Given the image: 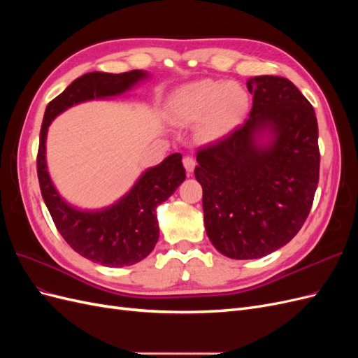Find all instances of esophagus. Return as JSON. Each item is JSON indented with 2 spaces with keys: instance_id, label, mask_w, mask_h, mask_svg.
Instances as JSON below:
<instances>
[{
  "instance_id": "esophagus-1",
  "label": "esophagus",
  "mask_w": 358,
  "mask_h": 358,
  "mask_svg": "<svg viewBox=\"0 0 358 358\" xmlns=\"http://www.w3.org/2000/svg\"><path fill=\"white\" fill-rule=\"evenodd\" d=\"M183 166H185V170L189 176V175H192L194 169H196V159H194L192 157H185L183 158Z\"/></svg>"
}]
</instances>
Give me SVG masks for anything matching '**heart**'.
I'll return each instance as SVG.
<instances>
[{
  "label": "heart",
  "mask_w": 358,
  "mask_h": 358,
  "mask_svg": "<svg viewBox=\"0 0 358 358\" xmlns=\"http://www.w3.org/2000/svg\"><path fill=\"white\" fill-rule=\"evenodd\" d=\"M249 109V95L237 83L203 79L182 85L169 100L175 124H197L203 142H216L239 125Z\"/></svg>",
  "instance_id": "b5f03b06"
}]
</instances>
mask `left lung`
<instances>
[{
  "instance_id": "1",
  "label": "left lung",
  "mask_w": 358,
  "mask_h": 358,
  "mask_svg": "<svg viewBox=\"0 0 358 358\" xmlns=\"http://www.w3.org/2000/svg\"><path fill=\"white\" fill-rule=\"evenodd\" d=\"M252 109L243 125L197 152L204 227L233 259L287 245L301 229L318 187V122L296 85L279 76L248 79Z\"/></svg>"
}]
</instances>
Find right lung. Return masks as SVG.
I'll return each instance as SVG.
<instances>
[{
	"instance_id": "obj_1",
	"label": "right lung",
	"mask_w": 358,
	"mask_h": 358,
	"mask_svg": "<svg viewBox=\"0 0 358 358\" xmlns=\"http://www.w3.org/2000/svg\"><path fill=\"white\" fill-rule=\"evenodd\" d=\"M145 70L112 74L92 71L73 80L52 100L40 129L37 175L43 200L66 242L82 257L106 267L133 266L155 248L159 229L157 208L185 180L180 154H171L158 166L146 169L124 196L101 209L70 204L53 185L46 161L48 129L53 119L70 107L92 100H109L148 80Z\"/></svg>"
}]
</instances>
